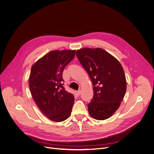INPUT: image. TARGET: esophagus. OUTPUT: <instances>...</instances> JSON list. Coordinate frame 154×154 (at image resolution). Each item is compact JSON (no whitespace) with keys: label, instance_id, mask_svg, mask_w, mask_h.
Here are the masks:
<instances>
[{"label":"esophagus","instance_id":"1","mask_svg":"<svg viewBox=\"0 0 154 154\" xmlns=\"http://www.w3.org/2000/svg\"><path fill=\"white\" fill-rule=\"evenodd\" d=\"M80 94H81V91H80V90H78V91H77V95L78 96H79V95H80Z\"/></svg>","mask_w":154,"mask_h":154}]
</instances>
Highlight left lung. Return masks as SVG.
I'll return each instance as SVG.
<instances>
[{
  "label": "left lung",
  "instance_id": "obj_1",
  "mask_svg": "<svg viewBox=\"0 0 154 154\" xmlns=\"http://www.w3.org/2000/svg\"><path fill=\"white\" fill-rule=\"evenodd\" d=\"M76 56L93 83L94 97L88 104L90 115L97 120L109 118L119 107L126 94L123 68L101 48L80 49Z\"/></svg>",
  "mask_w": 154,
  "mask_h": 154
}]
</instances>
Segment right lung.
<instances>
[{"label":"right lung","mask_w":154,"mask_h":154,"mask_svg":"<svg viewBox=\"0 0 154 154\" xmlns=\"http://www.w3.org/2000/svg\"><path fill=\"white\" fill-rule=\"evenodd\" d=\"M75 54V50L51 51L31 69V94L40 111L53 121L67 119L74 105L73 94L67 92L63 86V72Z\"/></svg>","instance_id":"right-lung-1"}]
</instances>
